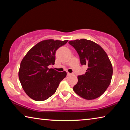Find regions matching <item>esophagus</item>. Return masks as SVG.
I'll list each match as a JSON object with an SVG mask.
<instances>
[{"label":"esophagus","instance_id":"1","mask_svg":"<svg viewBox=\"0 0 130 130\" xmlns=\"http://www.w3.org/2000/svg\"><path fill=\"white\" fill-rule=\"evenodd\" d=\"M71 74H72V73H69V72H67V76H70V75H71Z\"/></svg>","mask_w":130,"mask_h":130}]
</instances>
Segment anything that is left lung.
Segmentation results:
<instances>
[{"mask_svg":"<svg viewBox=\"0 0 130 130\" xmlns=\"http://www.w3.org/2000/svg\"><path fill=\"white\" fill-rule=\"evenodd\" d=\"M69 43L77 52L81 65L87 66L85 73L78 76L73 91L87 100L99 98L106 91L112 76V66L107 53L100 46L85 39Z\"/></svg>","mask_w":130,"mask_h":130,"instance_id":"1","label":"left lung"}]
</instances>
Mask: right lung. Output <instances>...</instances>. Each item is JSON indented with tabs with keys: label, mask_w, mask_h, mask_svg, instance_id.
I'll use <instances>...</instances> for the list:
<instances>
[{
	"label": "right lung",
	"mask_w": 130,
	"mask_h": 130,
	"mask_svg": "<svg viewBox=\"0 0 130 130\" xmlns=\"http://www.w3.org/2000/svg\"><path fill=\"white\" fill-rule=\"evenodd\" d=\"M67 40L42 41L32 47L21 61L19 78L26 93L34 100L47 99L56 92L67 72H59L48 66L54 65L56 50Z\"/></svg>",
	"instance_id": "add662e5"
}]
</instances>
